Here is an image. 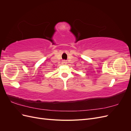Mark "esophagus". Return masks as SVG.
<instances>
[{
    "label": "esophagus",
    "instance_id": "obj_1",
    "mask_svg": "<svg viewBox=\"0 0 131 131\" xmlns=\"http://www.w3.org/2000/svg\"><path fill=\"white\" fill-rule=\"evenodd\" d=\"M67 62L65 61H63L62 62V64L63 65H65V64H67Z\"/></svg>",
    "mask_w": 131,
    "mask_h": 131
}]
</instances>
